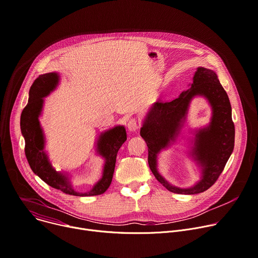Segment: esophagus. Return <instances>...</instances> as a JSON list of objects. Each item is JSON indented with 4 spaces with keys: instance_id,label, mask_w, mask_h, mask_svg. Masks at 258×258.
Listing matches in <instances>:
<instances>
[{
    "instance_id": "esophagus-1",
    "label": "esophagus",
    "mask_w": 258,
    "mask_h": 258,
    "mask_svg": "<svg viewBox=\"0 0 258 258\" xmlns=\"http://www.w3.org/2000/svg\"><path fill=\"white\" fill-rule=\"evenodd\" d=\"M138 122H137V120L135 117H132V118H130L129 120V122H128V124H127V127H128V130L129 131H135L137 128H138Z\"/></svg>"
}]
</instances>
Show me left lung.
I'll return each mask as SVG.
<instances>
[{"mask_svg":"<svg viewBox=\"0 0 258 258\" xmlns=\"http://www.w3.org/2000/svg\"><path fill=\"white\" fill-rule=\"evenodd\" d=\"M204 95L212 106L210 125L197 133L192 155L203 168L202 180L187 189L170 185L156 170V155L174 141L183 122L191 98ZM141 136L148 146L149 166L168 191L177 194H197L212 187L223 171L234 147V124L228 96L217 74L210 69L198 67L191 88L171 101L154 103L148 112Z\"/></svg>","mask_w":258,"mask_h":258,"instance_id":"left-lung-1","label":"left lung"}]
</instances>
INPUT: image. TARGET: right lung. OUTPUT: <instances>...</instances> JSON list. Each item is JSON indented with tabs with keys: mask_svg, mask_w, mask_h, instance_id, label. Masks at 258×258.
<instances>
[{
	"mask_svg": "<svg viewBox=\"0 0 258 258\" xmlns=\"http://www.w3.org/2000/svg\"><path fill=\"white\" fill-rule=\"evenodd\" d=\"M58 79L60 76L55 72L39 75L30 89L28 104L21 115V130L25 138V153L29 165L33 172L47 185L66 194L75 196L100 195L108 189L112 181L116 154L127 140L126 130L124 126H115L101 133L97 142V152L105 160L102 177L90 191L85 193L75 191L68 177L62 172L55 171L51 166L47 155L43 151L44 136L39 123V115L41 114L44 102L43 98L56 88Z\"/></svg>",
	"mask_w": 258,
	"mask_h": 258,
	"instance_id": "1",
	"label": "right lung"
}]
</instances>
